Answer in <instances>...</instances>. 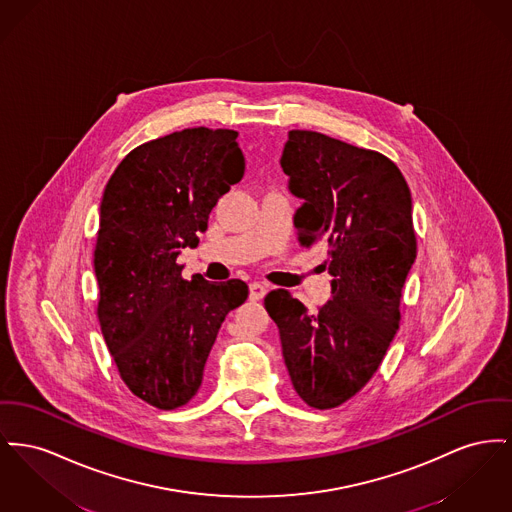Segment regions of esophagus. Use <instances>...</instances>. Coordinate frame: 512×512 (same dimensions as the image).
<instances>
[{
	"label": "esophagus",
	"mask_w": 512,
	"mask_h": 512,
	"mask_svg": "<svg viewBox=\"0 0 512 512\" xmlns=\"http://www.w3.org/2000/svg\"><path fill=\"white\" fill-rule=\"evenodd\" d=\"M265 294H267V286L265 284H261V282H251L249 284V300H263Z\"/></svg>",
	"instance_id": "34e87169"
}]
</instances>
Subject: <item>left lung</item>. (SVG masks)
Instances as JSON below:
<instances>
[{"instance_id": "1", "label": "left lung", "mask_w": 512, "mask_h": 512, "mask_svg": "<svg viewBox=\"0 0 512 512\" xmlns=\"http://www.w3.org/2000/svg\"><path fill=\"white\" fill-rule=\"evenodd\" d=\"M280 164L303 199L294 214L301 245L327 251L332 296L311 313L288 290H272L265 307L294 389L329 410L367 385L398 331L416 261L412 195L385 154L317 131H290Z\"/></svg>"}]
</instances>
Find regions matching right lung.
<instances>
[{"label": "right lung", "instance_id": "add662e5", "mask_svg": "<svg viewBox=\"0 0 512 512\" xmlns=\"http://www.w3.org/2000/svg\"><path fill=\"white\" fill-rule=\"evenodd\" d=\"M238 131L191 127L129 152L106 183L94 249L96 315L129 391L160 410L187 404L226 315L249 288L181 276L218 199L243 178Z\"/></svg>", "mask_w": 512, "mask_h": 512}]
</instances>
